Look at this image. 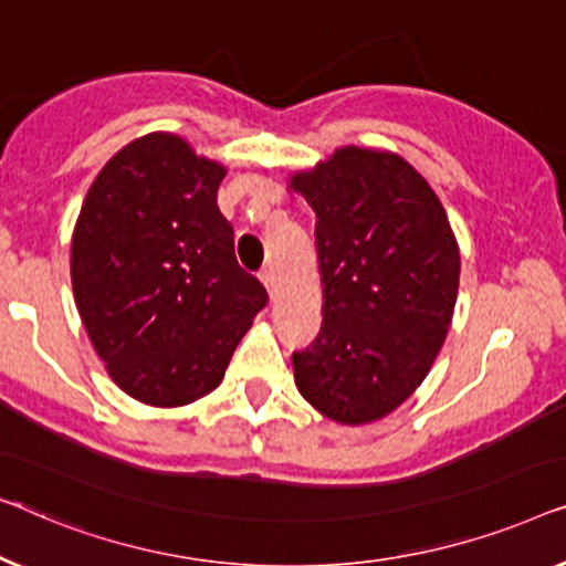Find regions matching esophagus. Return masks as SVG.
<instances>
[{
    "label": "esophagus",
    "instance_id": "esophagus-1",
    "mask_svg": "<svg viewBox=\"0 0 566 566\" xmlns=\"http://www.w3.org/2000/svg\"><path fill=\"white\" fill-rule=\"evenodd\" d=\"M259 280L261 282H264V286H266V290H269V294H274V284H276V276H274V272H272V269H261V272H259Z\"/></svg>",
    "mask_w": 566,
    "mask_h": 566
}]
</instances>
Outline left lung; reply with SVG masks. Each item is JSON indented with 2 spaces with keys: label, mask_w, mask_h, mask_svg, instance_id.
I'll list each match as a JSON object with an SVG mask.
<instances>
[{
  "label": "left lung",
  "mask_w": 566,
  "mask_h": 566,
  "mask_svg": "<svg viewBox=\"0 0 566 566\" xmlns=\"http://www.w3.org/2000/svg\"><path fill=\"white\" fill-rule=\"evenodd\" d=\"M292 187L315 210L323 331L294 352L305 400L369 423L408 400L446 338L459 249L428 181L395 154L338 150Z\"/></svg>",
  "instance_id": "left-lung-1"
}]
</instances>
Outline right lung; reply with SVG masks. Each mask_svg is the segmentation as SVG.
<instances>
[{
	"label": "right lung",
	"mask_w": 566,
	"mask_h": 566,
	"mask_svg": "<svg viewBox=\"0 0 566 566\" xmlns=\"http://www.w3.org/2000/svg\"><path fill=\"white\" fill-rule=\"evenodd\" d=\"M226 169L154 133L109 158L71 241V282L109 377L156 408L220 385L269 294L238 266L218 207Z\"/></svg>",
	"instance_id": "add662e5"
}]
</instances>
